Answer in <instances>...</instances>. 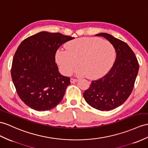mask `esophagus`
I'll return each instance as SVG.
<instances>
[{
	"label": "esophagus",
	"instance_id": "34e87169",
	"mask_svg": "<svg viewBox=\"0 0 148 148\" xmlns=\"http://www.w3.org/2000/svg\"><path fill=\"white\" fill-rule=\"evenodd\" d=\"M77 81H78L77 79H75V78H71V79H70L71 83H74V82H77Z\"/></svg>",
	"mask_w": 148,
	"mask_h": 148
}]
</instances>
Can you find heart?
I'll return each mask as SVG.
<instances>
[{"label":"heart","instance_id":"1","mask_svg":"<svg viewBox=\"0 0 148 148\" xmlns=\"http://www.w3.org/2000/svg\"><path fill=\"white\" fill-rule=\"evenodd\" d=\"M66 51L56 53V62L62 73L69 76L77 71L78 76L98 79L106 75L112 66L116 50L109 41L99 38L84 37L68 42Z\"/></svg>","mask_w":148,"mask_h":148}]
</instances>
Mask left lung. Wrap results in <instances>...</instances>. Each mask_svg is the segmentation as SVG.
<instances>
[{
    "instance_id": "8db88e82",
    "label": "left lung",
    "mask_w": 148,
    "mask_h": 148,
    "mask_svg": "<svg viewBox=\"0 0 148 148\" xmlns=\"http://www.w3.org/2000/svg\"><path fill=\"white\" fill-rule=\"evenodd\" d=\"M95 36L105 38L112 43L116 58L105 76L92 82L90 88L84 92V97L91 107L109 111L121 106L131 95L138 73L139 63L127 43L104 32Z\"/></svg>"
}]
</instances>
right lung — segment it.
<instances>
[{"label":"right lung","instance_id":"obj_1","mask_svg":"<svg viewBox=\"0 0 148 148\" xmlns=\"http://www.w3.org/2000/svg\"><path fill=\"white\" fill-rule=\"evenodd\" d=\"M74 38L42 31L25 39L14 56L11 77L20 99L31 109L45 111L62 101L70 78L55 63L59 47Z\"/></svg>","mask_w":148,"mask_h":148}]
</instances>
